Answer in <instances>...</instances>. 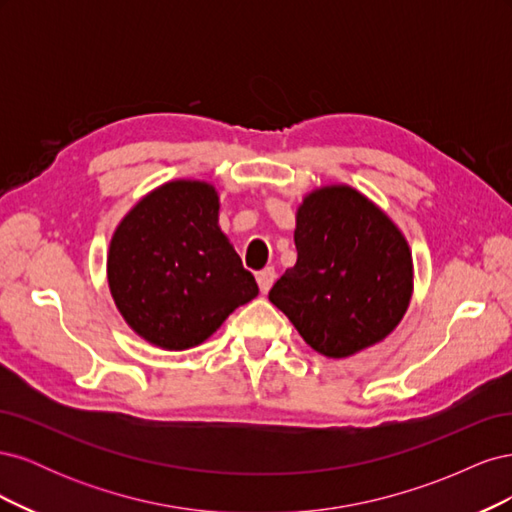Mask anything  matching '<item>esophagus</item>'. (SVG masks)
I'll use <instances>...</instances> for the list:
<instances>
[{"label":"esophagus","instance_id":"34e87169","mask_svg":"<svg viewBox=\"0 0 512 512\" xmlns=\"http://www.w3.org/2000/svg\"><path fill=\"white\" fill-rule=\"evenodd\" d=\"M275 269L273 267H267V269H262L258 275H256V280H258V288H260V292L262 294H267L269 290H271V286H273V282H275Z\"/></svg>","mask_w":512,"mask_h":512}]
</instances>
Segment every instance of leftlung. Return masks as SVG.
Returning <instances> with one entry per match:
<instances>
[{
	"label": "left lung",
	"mask_w": 512,
	"mask_h": 512,
	"mask_svg": "<svg viewBox=\"0 0 512 512\" xmlns=\"http://www.w3.org/2000/svg\"><path fill=\"white\" fill-rule=\"evenodd\" d=\"M297 265L269 292L301 337L333 359L378 344L404 316L412 256L399 228L348 185L309 194L294 228Z\"/></svg>",
	"instance_id": "left-lung-1"
}]
</instances>
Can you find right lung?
Listing matches in <instances>:
<instances>
[{
  "mask_svg": "<svg viewBox=\"0 0 512 512\" xmlns=\"http://www.w3.org/2000/svg\"><path fill=\"white\" fill-rule=\"evenodd\" d=\"M218 211L209 183L170 181L117 226L108 286L121 316L147 342L166 350L203 344L258 294L218 226Z\"/></svg>",
  "mask_w": 512,
  "mask_h": 512,
  "instance_id": "obj_1",
  "label": "right lung"
}]
</instances>
